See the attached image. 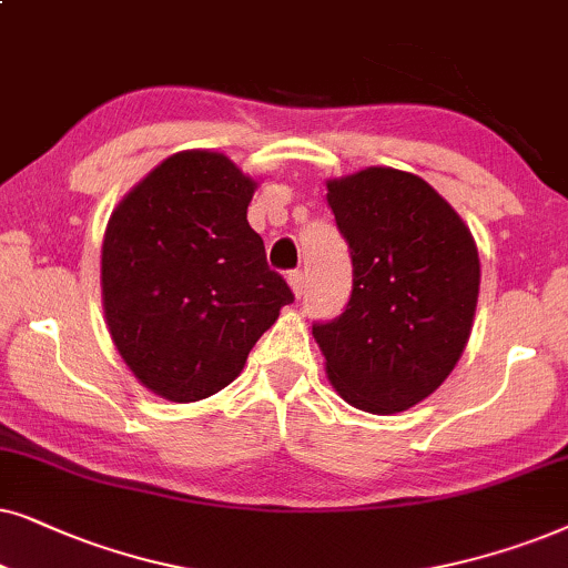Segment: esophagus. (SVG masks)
<instances>
[{"instance_id": "1", "label": "esophagus", "mask_w": 568, "mask_h": 568, "mask_svg": "<svg viewBox=\"0 0 568 568\" xmlns=\"http://www.w3.org/2000/svg\"><path fill=\"white\" fill-rule=\"evenodd\" d=\"M288 285H291L293 296H296V298H301V296H304V272L293 270V272H291V275H288Z\"/></svg>"}]
</instances>
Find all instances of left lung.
<instances>
[{
  "mask_svg": "<svg viewBox=\"0 0 568 568\" xmlns=\"http://www.w3.org/2000/svg\"><path fill=\"white\" fill-rule=\"evenodd\" d=\"M353 260L337 320L314 324L332 387L374 415L403 413L442 387L470 339L480 288L473 233L420 176L372 165L327 181Z\"/></svg>",
  "mask_w": 568,
  "mask_h": 568,
  "instance_id": "8db88e82",
  "label": "left lung"
}]
</instances>
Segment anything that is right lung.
Segmentation results:
<instances>
[{
  "mask_svg": "<svg viewBox=\"0 0 568 568\" xmlns=\"http://www.w3.org/2000/svg\"><path fill=\"white\" fill-rule=\"evenodd\" d=\"M256 181L215 150L155 165L109 217L103 312L130 372L171 403L236 379L293 293L246 221Z\"/></svg>",
  "mask_w": 568,
  "mask_h": 568,
  "instance_id": "right-lung-1",
  "label": "right lung"
}]
</instances>
